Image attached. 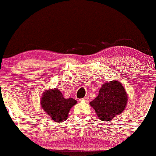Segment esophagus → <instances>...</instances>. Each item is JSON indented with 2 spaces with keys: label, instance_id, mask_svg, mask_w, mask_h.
<instances>
[{
  "label": "esophagus",
  "instance_id": "esophagus-1",
  "mask_svg": "<svg viewBox=\"0 0 156 156\" xmlns=\"http://www.w3.org/2000/svg\"><path fill=\"white\" fill-rule=\"evenodd\" d=\"M82 100H84V101H88V100H89V97H88V96H86V97H84Z\"/></svg>",
  "mask_w": 156,
  "mask_h": 156
}]
</instances>
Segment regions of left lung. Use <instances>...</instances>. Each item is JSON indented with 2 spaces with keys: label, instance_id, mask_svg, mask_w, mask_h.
<instances>
[{
  "label": "left lung",
  "instance_id": "left-lung-1",
  "mask_svg": "<svg viewBox=\"0 0 156 156\" xmlns=\"http://www.w3.org/2000/svg\"><path fill=\"white\" fill-rule=\"evenodd\" d=\"M126 103L127 95L122 84L119 81H112L102 86L98 97L90 104L98 118L106 122L122 113Z\"/></svg>",
  "mask_w": 156,
  "mask_h": 156
}]
</instances>
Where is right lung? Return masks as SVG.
<instances>
[{
  "instance_id": "1",
  "label": "right lung",
  "mask_w": 156,
  "mask_h": 156,
  "mask_svg": "<svg viewBox=\"0 0 156 156\" xmlns=\"http://www.w3.org/2000/svg\"><path fill=\"white\" fill-rule=\"evenodd\" d=\"M76 103V101L63 97L59 90H47L41 98V105L44 111L55 122H63L67 119L70 108Z\"/></svg>"
}]
</instances>
